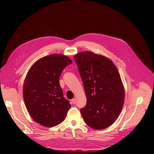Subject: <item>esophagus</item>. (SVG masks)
Here are the masks:
<instances>
[{
  "label": "esophagus",
  "instance_id": "obj_1",
  "mask_svg": "<svg viewBox=\"0 0 154 154\" xmlns=\"http://www.w3.org/2000/svg\"><path fill=\"white\" fill-rule=\"evenodd\" d=\"M71 102H72V103L73 104H75V103H76V100H75V99H72L71 100Z\"/></svg>",
  "mask_w": 154,
  "mask_h": 154
}]
</instances>
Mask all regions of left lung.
I'll return each instance as SVG.
<instances>
[{
    "label": "left lung",
    "instance_id": "1",
    "mask_svg": "<svg viewBox=\"0 0 154 154\" xmlns=\"http://www.w3.org/2000/svg\"><path fill=\"white\" fill-rule=\"evenodd\" d=\"M87 99L80 109L85 123L94 129L112 125L121 112L124 103V87L113 62L90 51L74 55Z\"/></svg>",
    "mask_w": 154,
    "mask_h": 154
}]
</instances>
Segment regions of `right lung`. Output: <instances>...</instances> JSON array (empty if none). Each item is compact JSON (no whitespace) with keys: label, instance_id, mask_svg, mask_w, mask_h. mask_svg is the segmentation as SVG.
<instances>
[{"label":"right lung","instance_id":"1","mask_svg":"<svg viewBox=\"0 0 154 154\" xmlns=\"http://www.w3.org/2000/svg\"><path fill=\"white\" fill-rule=\"evenodd\" d=\"M72 63L66 55L51 54L39 58L29 70L23 85L25 105L32 118L42 126L62 122L71 105L63 97L60 77Z\"/></svg>","mask_w":154,"mask_h":154}]
</instances>
